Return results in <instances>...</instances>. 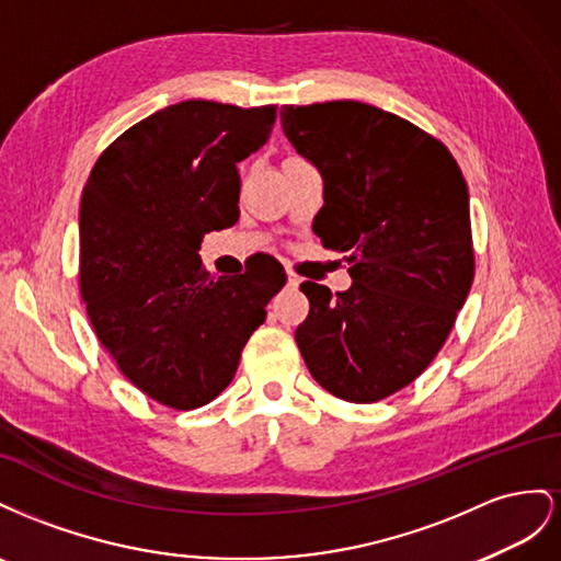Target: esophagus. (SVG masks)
Masks as SVG:
<instances>
[{
    "label": "esophagus",
    "instance_id": "obj_1",
    "mask_svg": "<svg viewBox=\"0 0 561 561\" xmlns=\"http://www.w3.org/2000/svg\"><path fill=\"white\" fill-rule=\"evenodd\" d=\"M298 284H300V279L289 272V279H286V286H289V289H298Z\"/></svg>",
    "mask_w": 561,
    "mask_h": 561
}]
</instances>
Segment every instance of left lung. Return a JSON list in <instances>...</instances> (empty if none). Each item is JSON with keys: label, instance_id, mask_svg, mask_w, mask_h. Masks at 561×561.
Here are the masks:
<instances>
[{"label": "left lung", "instance_id": "8db88e82", "mask_svg": "<svg viewBox=\"0 0 561 561\" xmlns=\"http://www.w3.org/2000/svg\"><path fill=\"white\" fill-rule=\"evenodd\" d=\"M282 129L324 179L312 230L343 251L352 286L310 300L296 343L312 378L352 404L419 378L474 279L468 183L442 140L359 101L284 105Z\"/></svg>", "mask_w": 561, "mask_h": 561}]
</instances>
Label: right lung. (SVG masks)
Segmentation results:
<instances>
[{
  "instance_id": "add662e5",
  "label": "right lung",
  "mask_w": 561,
  "mask_h": 561,
  "mask_svg": "<svg viewBox=\"0 0 561 561\" xmlns=\"http://www.w3.org/2000/svg\"><path fill=\"white\" fill-rule=\"evenodd\" d=\"M275 105L183 101L126 129L93 164L79 209V291L117 369L175 411L230 386L284 267L259 259L211 277L206 232L239 218V171L263 148Z\"/></svg>"
}]
</instances>
